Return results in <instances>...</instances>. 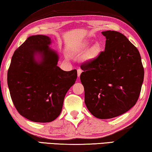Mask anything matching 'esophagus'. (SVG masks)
Returning a JSON list of instances; mask_svg holds the SVG:
<instances>
[{"label":"esophagus","mask_w":152,"mask_h":152,"mask_svg":"<svg viewBox=\"0 0 152 152\" xmlns=\"http://www.w3.org/2000/svg\"><path fill=\"white\" fill-rule=\"evenodd\" d=\"M77 73H78V77L79 78L80 76L81 73H82V70H81V69H80V68L78 69V70H77Z\"/></svg>","instance_id":"34e87169"}]
</instances>
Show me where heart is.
<instances>
[{
    "mask_svg": "<svg viewBox=\"0 0 152 152\" xmlns=\"http://www.w3.org/2000/svg\"><path fill=\"white\" fill-rule=\"evenodd\" d=\"M89 46V44L88 43H85V44H83V46L81 48H86L87 46ZM102 51V47L99 44H94L91 49L89 50V53H88L87 55V59L89 61H94L98 57Z\"/></svg>",
    "mask_w": 152,
    "mask_h": 152,
    "instance_id": "1",
    "label": "heart"
}]
</instances>
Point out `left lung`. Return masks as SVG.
I'll return each mask as SVG.
<instances>
[{"mask_svg": "<svg viewBox=\"0 0 152 152\" xmlns=\"http://www.w3.org/2000/svg\"><path fill=\"white\" fill-rule=\"evenodd\" d=\"M102 33L106 39L105 50L81 65L80 78L89 112L97 118L110 119L137 103L144 69L139 50L125 35L114 31Z\"/></svg>", "mask_w": 152, "mask_h": 152, "instance_id": "8db88e82", "label": "left lung"}]
</instances>
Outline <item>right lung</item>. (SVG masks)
<instances>
[{
    "instance_id": "1",
    "label": "right lung",
    "mask_w": 152,
    "mask_h": 152,
    "mask_svg": "<svg viewBox=\"0 0 152 152\" xmlns=\"http://www.w3.org/2000/svg\"><path fill=\"white\" fill-rule=\"evenodd\" d=\"M46 35H32L14 52L7 73L11 98L18 113L30 121L47 123L61 114L76 69L57 66L58 55Z\"/></svg>"
}]
</instances>
